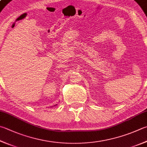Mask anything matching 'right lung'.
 I'll return each mask as SVG.
<instances>
[{
    "instance_id": "obj_1",
    "label": "right lung",
    "mask_w": 147,
    "mask_h": 147,
    "mask_svg": "<svg viewBox=\"0 0 147 147\" xmlns=\"http://www.w3.org/2000/svg\"><path fill=\"white\" fill-rule=\"evenodd\" d=\"M57 104H56V105H54V106H57ZM54 106H53V107H54Z\"/></svg>"
}]
</instances>
